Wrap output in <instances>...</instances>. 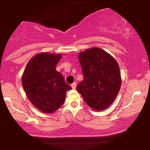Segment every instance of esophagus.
<instances>
[{
  "mask_svg": "<svg viewBox=\"0 0 150 150\" xmlns=\"http://www.w3.org/2000/svg\"><path fill=\"white\" fill-rule=\"evenodd\" d=\"M76 85H77L76 82H73V83L72 84V85H71V87H72V88H73V89H75V88H76Z\"/></svg>",
  "mask_w": 150,
  "mask_h": 150,
  "instance_id": "esophagus-1",
  "label": "esophagus"
}]
</instances>
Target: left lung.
I'll return each mask as SVG.
<instances>
[{
	"instance_id": "left-lung-1",
	"label": "left lung",
	"mask_w": 150,
	"mask_h": 150,
	"mask_svg": "<svg viewBox=\"0 0 150 150\" xmlns=\"http://www.w3.org/2000/svg\"><path fill=\"white\" fill-rule=\"evenodd\" d=\"M84 79L76 89L89 107L101 111L116 99L121 85L120 69L116 60L99 48L79 53Z\"/></svg>"
}]
</instances>
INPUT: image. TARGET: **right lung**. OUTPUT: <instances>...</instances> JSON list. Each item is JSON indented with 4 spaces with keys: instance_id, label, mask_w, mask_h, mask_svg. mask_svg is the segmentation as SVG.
<instances>
[{
    "instance_id": "right-lung-1",
    "label": "right lung",
    "mask_w": 150,
    "mask_h": 150,
    "mask_svg": "<svg viewBox=\"0 0 150 150\" xmlns=\"http://www.w3.org/2000/svg\"><path fill=\"white\" fill-rule=\"evenodd\" d=\"M61 54L41 53L29 61L22 84L32 104L44 113H53L64 103L65 94L72 87L56 70Z\"/></svg>"
}]
</instances>
